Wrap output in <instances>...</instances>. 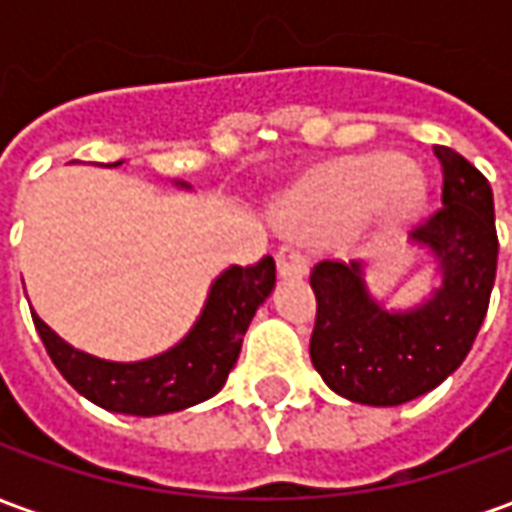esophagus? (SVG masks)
I'll list each match as a JSON object with an SVG mask.
<instances>
[{"mask_svg": "<svg viewBox=\"0 0 512 512\" xmlns=\"http://www.w3.org/2000/svg\"><path fill=\"white\" fill-rule=\"evenodd\" d=\"M277 268L282 277H304L307 268H310V255L301 244L285 241L277 249Z\"/></svg>", "mask_w": 512, "mask_h": 512, "instance_id": "1", "label": "esophagus"}]
</instances>
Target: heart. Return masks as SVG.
Instances as JSON below:
<instances>
[{
	"mask_svg": "<svg viewBox=\"0 0 512 512\" xmlns=\"http://www.w3.org/2000/svg\"><path fill=\"white\" fill-rule=\"evenodd\" d=\"M395 186V200L400 208H411L422 197V183L417 175H408V164L397 156H367L337 172V178L318 194L315 213H345L365 208L378 194Z\"/></svg>",
	"mask_w": 512,
	"mask_h": 512,
	"instance_id": "b5f03b06",
	"label": "heart"
}]
</instances>
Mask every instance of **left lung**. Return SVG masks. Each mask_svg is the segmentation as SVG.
Masks as SVG:
<instances>
[{"mask_svg":"<svg viewBox=\"0 0 512 512\" xmlns=\"http://www.w3.org/2000/svg\"><path fill=\"white\" fill-rule=\"evenodd\" d=\"M441 208L411 230L433 249L444 285L411 312H384L367 296L359 263L318 260L310 271V356L329 389L365 406H400L455 373L483 326L496 279L494 194L480 169L436 145Z\"/></svg>","mask_w":512,"mask_h":512,"instance_id":"obj_1","label":"left lung"}]
</instances>
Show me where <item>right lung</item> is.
Listing matches in <instances>:
<instances>
[{
  "label": "right lung",
  "mask_w": 512,
  "mask_h": 512,
  "mask_svg": "<svg viewBox=\"0 0 512 512\" xmlns=\"http://www.w3.org/2000/svg\"><path fill=\"white\" fill-rule=\"evenodd\" d=\"M117 167V164H115ZM277 282L274 257L233 266L213 282L208 304L189 337L172 351L134 365L104 362L62 343L32 312L40 340L62 378L95 406L134 417H158L197 406L224 386L257 307Z\"/></svg>",
  "instance_id": "1"
}]
</instances>
